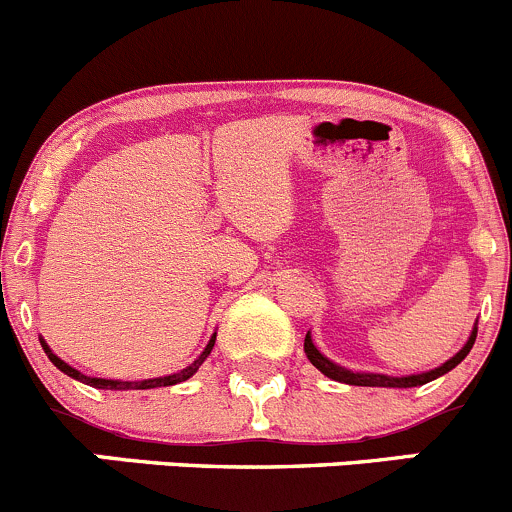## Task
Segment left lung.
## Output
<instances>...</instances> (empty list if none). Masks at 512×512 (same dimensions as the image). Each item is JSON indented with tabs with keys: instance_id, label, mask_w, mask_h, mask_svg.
Segmentation results:
<instances>
[{
	"instance_id": "left-lung-1",
	"label": "left lung",
	"mask_w": 512,
	"mask_h": 512,
	"mask_svg": "<svg viewBox=\"0 0 512 512\" xmlns=\"http://www.w3.org/2000/svg\"><path fill=\"white\" fill-rule=\"evenodd\" d=\"M475 336H478V321H475V326H473V331H470L465 346L460 348L453 358H448L443 366L430 368V371H426V373H411V376H386V373L351 371V368L338 366V363H333L331 358H326L321 351H318L316 343H313V338H311V331L306 333L303 351H306L308 361H311L313 366L323 373V376L331 378V381L348 383V386H368V388H416V386H423V383L435 381V378L445 376L448 371H453V368L458 366V363L470 353V348H473V343H475Z\"/></svg>"
}]
</instances>
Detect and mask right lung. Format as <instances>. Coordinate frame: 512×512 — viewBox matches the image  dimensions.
<instances>
[{"instance_id": "add662e5", "label": "right lung", "mask_w": 512, "mask_h": 512, "mask_svg": "<svg viewBox=\"0 0 512 512\" xmlns=\"http://www.w3.org/2000/svg\"><path fill=\"white\" fill-rule=\"evenodd\" d=\"M39 343H42V348H44V353H47V358H49V361L54 363V366L59 368V371L67 373V376H69V378H74V381L84 383V386H91V388H104V391H149V388L176 386V383L189 381V378L194 376L196 371H199L201 363H204L206 358H209L211 348H214V343H216V333H214V336H211V341L206 343V348H204V351H201V356L196 358L194 363H189V366L181 368V371L169 373V376L144 378V381H114V378H91V376H84V373H79L77 368H72V366H69V363H64L62 358H59L57 353H54L52 348L47 346V341H44V338H39Z\"/></svg>"}]
</instances>
